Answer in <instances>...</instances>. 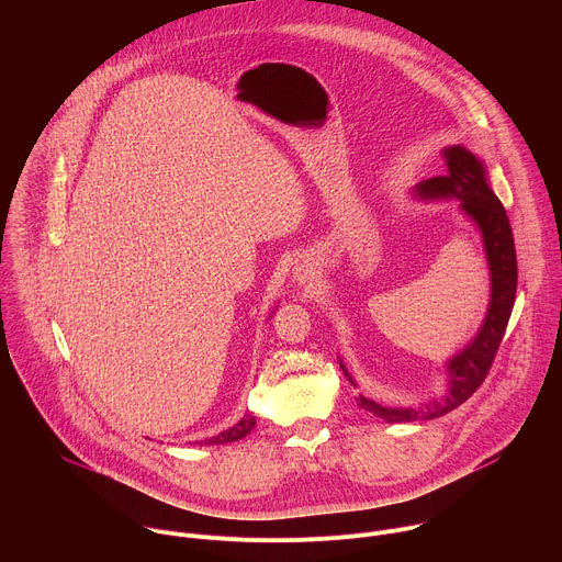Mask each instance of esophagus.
Instances as JSON below:
<instances>
[{"label":"esophagus","mask_w":562,"mask_h":562,"mask_svg":"<svg viewBox=\"0 0 562 562\" xmlns=\"http://www.w3.org/2000/svg\"><path fill=\"white\" fill-rule=\"evenodd\" d=\"M297 280H300V282H304V280H306V271H304V269H300V273H297Z\"/></svg>","instance_id":"esophagus-1"}]
</instances>
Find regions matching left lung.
<instances>
[{
    "label": "left lung",
    "instance_id": "1",
    "mask_svg": "<svg viewBox=\"0 0 562 562\" xmlns=\"http://www.w3.org/2000/svg\"><path fill=\"white\" fill-rule=\"evenodd\" d=\"M447 175L427 179L418 192L423 196H456L462 201V210L480 225L484 247L491 265L493 293L491 308L480 335L473 344L449 361V394L445 401H434L425 407H385L368 396H359L357 405L385 423H414L440 418L462 403H467L484 383L491 366L502 346L508 319L513 315L517 297V249L513 227L504 203L488 188L484 166L464 146H449L442 150ZM350 383L352 376L341 366Z\"/></svg>",
    "mask_w": 562,
    "mask_h": 562
}]
</instances>
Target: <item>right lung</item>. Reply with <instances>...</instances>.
<instances>
[{
	"mask_svg": "<svg viewBox=\"0 0 562 562\" xmlns=\"http://www.w3.org/2000/svg\"><path fill=\"white\" fill-rule=\"evenodd\" d=\"M256 427V418L254 416H245L240 423H236L232 429L205 440V445H227V442H236L240 438H245L251 429Z\"/></svg>",
	"mask_w": 562,
	"mask_h": 562,
	"instance_id": "1",
	"label": "right lung"
}]
</instances>
